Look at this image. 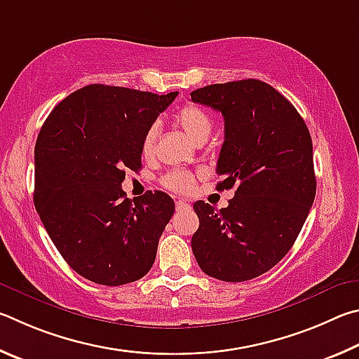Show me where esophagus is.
Returning a JSON list of instances; mask_svg holds the SVG:
<instances>
[{"label": "esophagus", "instance_id": "esophagus-1", "mask_svg": "<svg viewBox=\"0 0 359 359\" xmlns=\"http://www.w3.org/2000/svg\"><path fill=\"white\" fill-rule=\"evenodd\" d=\"M187 206H189V203L184 202V200H178V202H176V210H178V211L187 208Z\"/></svg>", "mask_w": 359, "mask_h": 359}]
</instances>
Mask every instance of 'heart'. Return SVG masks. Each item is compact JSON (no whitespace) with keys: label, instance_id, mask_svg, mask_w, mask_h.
I'll return each instance as SVG.
<instances>
[{"label":"heart","instance_id":"obj_1","mask_svg":"<svg viewBox=\"0 0 359 359\" xmlns=\"http://www.w3.org/2000/svg\"><path fill=\"white\" fill-rule=\"evenodd\" d=\"M175 123L194 144H203L210 138L212 130L211 116L203 109H200L198 105L183 107L176 115ZM157 137H159V128L156 124L149 126L142 138L140 147L144 159H151L154 156ZM162 184L173 192L187 194L194 189L196 178H194L192 173L184 172V170H175V172H170L163 176Z\"/></svg>","mask_w":359,"mask_h":359}]
</instances>
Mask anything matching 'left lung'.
I'll use <instances>...</instances> for the list:
<instances>
[{"label": "left lung", "instance_id": "left-lung-1", "mask_svg": "<svg viewBox=\"0 0 359 359\" xmlns=\"http://www.w3.org/2000/svg\"><path fill=\"white\" fill-rule=\"evenodd\" d=\"M191 97L222 113L216 189L236 187L227 208L194 203L200 225L192 252L215 279L259 278L292 249L316 198L309 129L290 100L262 80L208 85Z\"/></svg>", "mask_w": 359, "mask_h": 359}]
</instances>
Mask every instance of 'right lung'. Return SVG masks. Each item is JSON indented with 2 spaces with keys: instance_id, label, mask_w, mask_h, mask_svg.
<instances>
[{
  "instance_id": "add662e5",
  "label": "right lung",
  "mask_w": 359,
  "mask_h": 359,
  "mask_svg": "<svg viewBox=\"0 0 359 359\" xmlns=\"http://www.w3.org/2000/svg\"><path fill=\"white\" fill-rule=\"evenodd\" d=\"M178 91L88 85L50 113L34 148V206L75 273L100 285L142 279L175 212L163 192L134 202L121 183L142 167V138Z\"/></svg>"
}]
</instances>
